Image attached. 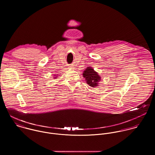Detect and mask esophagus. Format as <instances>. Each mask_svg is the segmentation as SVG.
I'll return each instance as SVG.
<instances>
[{
  "label": "esophagus",
  "mask_w": 155,
  "mask_h": 155,
  "mask_svg": "<svg viewBox=\"0 0 155 155\" xmlns=\"http://www.w3.org/2000/svg\"><path fill=\"white\" fill-rule=\"evenodd\" d=\"M70 68H73V65H70Z\"/></svg>",
  "instance_id": "34e87169"
}]
</instances>
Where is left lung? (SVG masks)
Returning <instances> with one entry per match:
<instances>
[{
    "label": "left lung",
    "mask_w": 155,
    "mask_h": 155,
    "mask_svg": "<svg viewBox=\"0 0 155 155\" xmlns=\"http://www.w3.org/2000/svg\"><path fill=\"white\" fill-rule=\"evenodd\" d=\"M83 76L85 78L87 84L91 87H97L98 82L101 79L100 76L92 67H87L85 71H84Z\"/></svg>",
    "instance_id": "obj_1"
}]
</instances>
